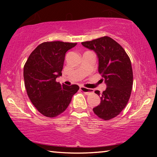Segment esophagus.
I'll return each instance as SVG.
<instances>
[{
    "instance_id": "esophagus-1",
    "label": "esophagus",
    "mask_w": 157,
    "mask_h": 157,
    "mask_svg": "<svg viewBox=\"0 0 157 157\" xmlns=\"http://www.w3.org/2000/svg\"><path fill=\"white\" fill-rule=\"evenodd\" d=\"M80 90L86 95H89V94H92V93H94V89L86 88V87H84V86H80Z\"/></svg>"
}]
</instances>
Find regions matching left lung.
<instances>
[{
    "mask_svg": "<svg viewBox=\"0 0 157 157\" xmlns=\"http://www.w3.org/2000/svg\"><path fill=\"white\" fill-rule=\"evenodd\" d=\"M82 45L96 54L98 72L107 85L102 94L95 91L100 97V103L93 110L99 118L110 120L123 110L130 98L133 85L131 61L123 48L111 37L103 36Z\"/></svg>",
    "mask_w": 157,
    "mask_h": 157,
    "instance_id": "obj_1",
    "label": "left lung"
}]
</instances>
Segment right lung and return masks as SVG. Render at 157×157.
I'll return each mask as SVG.
<instances>
[{
	"label": "right lung",
	"instance_id": "add662e5",
	"mask_svg": "<svg viewBox=\"0 0 157 157\" xmlns=\"http://www.w3.org/2000/svg\"><path fill=\"white\" fill-rule=\"evenodd\" d=\"M76 45L44 42L32 52L24 66L23 78L28 97L45 116L52 118L63 112L79 89L77 84L67 86L56 82V78L62 75L66 52Z\"/></svg>",
	"mask_w": 157,
	"mask_h": 157
}]
</instances>
